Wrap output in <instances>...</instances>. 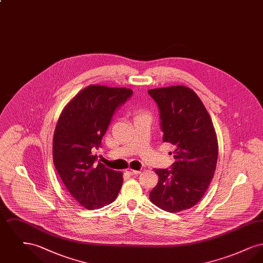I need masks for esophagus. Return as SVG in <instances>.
I'll list each match as a JSON object with an SVG mask.
<instances>
[{"instance_id":"34e87169","label":"esophagus","mask_w":263,"mask_h":263,"mask_svg":"<svg viewBox=\"0 0 263 263\" xmlns=\"http://www.w3.org/2000/svg\"><path fill=\"white\" fill-rule=\"evenodd\" d=\"M125 172L128 174V175H139V174L141 173L140 171H135V170H131V168H127Z\"/></svg>"}]
</instances>
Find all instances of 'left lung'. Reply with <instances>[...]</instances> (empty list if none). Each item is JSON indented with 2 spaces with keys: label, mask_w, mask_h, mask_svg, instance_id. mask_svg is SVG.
<instances>
[{
  "label": "left lung",
  "mask_w": 263,
  "mask_h": 263,
  "mask_svg": "<svg viewBox=\"0 0 263 263\" xmlns=\"http://www.w3.org/2000/svg\"><path fill=\"white\" fill-rule=\"evenodd\" d=\"M160 111L163 141L175 146L171 168H157L158 184L150 192L156 206L168 212L197 204L215 174L218 141L209 113L198 96L184 86L149 89Z\"/></svg>",
  "instance_id": "8db88e82"
}]
</instances>
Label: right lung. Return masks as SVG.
<instances>
[{
	"label": "right lung",
	"instance_id": "add662e5",
	"mask_svg": "<svg viewBox=\"0 0 263 263\" xmlns=\"http://www.w3.org/2000/svg\"><path fill=\"white\" fill-rule=\"evenodd\" d=\"M133 95L125 88L88 86L64 108L54 132L53 162L70 195L88 210L115 200L122 185L121 172L97 163L92 151L115 111Z\"/></svg>",
	"mask_w": 263,
	"mask_h": 263
}]
</instances>
